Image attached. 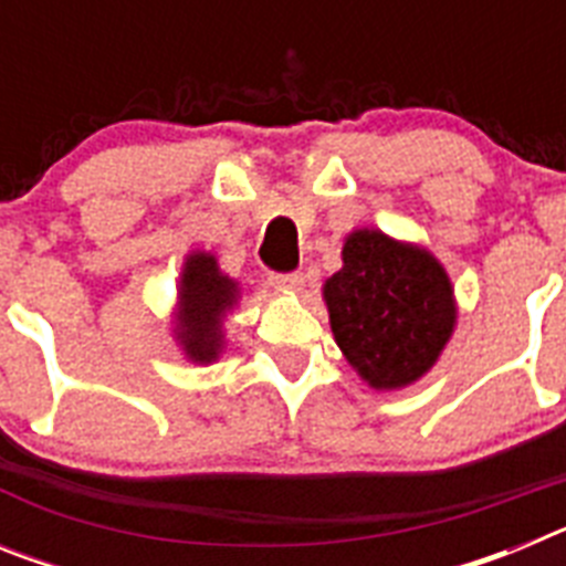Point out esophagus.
Segmentation results:
<instances>
[{
	"label": "esophagus",
	"mask_w": 566,
	"mask_h": 566,
	"mask_svg": "<svg viewBox=\"0 0 566 566\" xmlns=\"http://www.w3.org/2000/svg\"><path fill=\"white\" fill-rule=\"evenodd\" d=\"M269 283L274 289H283V292H303V272H289V274H269Z\"/></svg>",
	"instance_id": "obj_1"
}]
</instances>
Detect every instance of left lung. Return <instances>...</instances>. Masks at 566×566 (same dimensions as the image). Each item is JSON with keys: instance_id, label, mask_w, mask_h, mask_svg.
Here are the masks:
<instances>
[{"instance_id": "8db88e82", "label": "left lung", "mask_w": 566, "mask_h": 566, "mask_svg": "<svg viewBox=\"0 0 566 566\" xmlns=\"http://www.w3.org/2000/svg\"><path fill=\"white\" fill-rule=\"evenodd\" d=\"M323 297L339 352L377 391L424 377L457 326L442 263L379 229L345 238L343 269L326 280Z\"/></svg>"}]
</instances>
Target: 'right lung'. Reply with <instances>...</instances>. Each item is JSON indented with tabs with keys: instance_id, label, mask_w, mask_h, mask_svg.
<instances>
[{
	"instance_id": "obj_1",
	"label": "right lung",
	"mask_w": 566,
	"mask_h": 566,
	"mask_svg": "<svg viewBox=\"0 0 566 566\" xmlns=\"http://www.w3.org/2000/svg\"><path fill=\"white\" fill-rule=\"evenodd\" d=\"M240 289L221 272L214 254H187L178 280V312H175V339L187 359L209 365L223 352V317L238 303Z\"/></svg>"
}]
</instances>
